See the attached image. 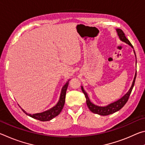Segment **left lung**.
I'll return each instance as SVG.
<instances>
[{
    "instance_id": "1",
    "label": "left lung",
    "mask_w": 145,
    "mask_h": 145,
    "mask_svg": "<svg viewBox=\"0 0 145 145\" xmlns=\"http://www.w3.org/2000/svg\"><path fill=\"white\" fill-rule=\"evenodd\" d=\"M116 32L118 35L119 36L120 40L123 41L127 44H128L131 47L134 49L133 46L132 45V44L130 42L129 40L127 39L125 36V34L121 29H116ZM134 53L135 54V56H136V52L134 50ZM137 63L136 62V64ZM136 73L137 72L135 73V75H134V78L133 80V82H132V84L131 85V87L130 88L129 90L128 91L125 95H124L121 98H120V99H118L116 101H115L112 103H111V104H108L106 106H99V105H97L93 104L90 101L89 98L88 97V95L87 94V93L85 91V90L83 88V86H81V89L83 93H84L85 95L86 99V104L88 108H89V110L93 113L99 114V115H102V116H107V115H109L111 114L112 113H114L116 111H119L121 109V108L124 106L127 102L128 101L129 98L130 97V95L132 92V90L133 89L134 86V83H135V80H136Z\"/></svg>"
}]
</instances>
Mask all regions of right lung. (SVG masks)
I'll return each instance as SVG.
<instances>
[{"instance_id":"add662e5","label":"right lung","mask_w":145,"mask_h":145,"mask_svg":"<svg viewBox=\"0 0 145 145\" xmlns=\"http://www.w3.org/2000/svg\"><path fill=\"white\" fill-rule=\"evenodd\" d=\"M70 80H68V81L66 82V84L63 86V87L61 89V95L59 97V99L58 102L56 104L55 106L52 107L50 108V109L47 110V111H45L42 112H40V113H36V114H28L24 111L23 109L22 110L25 112V113L28 115V116H31L33 118L36 119L40 120L41 121H50L54 118L57 116V115L60 114V112L62 111L63 108L64 107V105H65V97H66V93H67V89L68 88V84H69Z\"/></svg>"}]
</instances>
